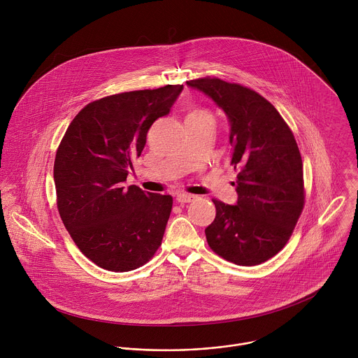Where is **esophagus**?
<instances>
[{"mask_svg": "<svg viewBox=\"0 0 358 358\" xmlns=\"http://www.w3.org/2000/svg\"><path fill=\"white\" fill-rule=\"evenodd\" d=\"M193 200H196V196L193 194H186V193H179L176 196V201L180 204H186V203H192Z\"/></svg>", "mask_w": 358, "mask_h": 358, "instance_id": "1", "label": "esophagus"}]
</instances>
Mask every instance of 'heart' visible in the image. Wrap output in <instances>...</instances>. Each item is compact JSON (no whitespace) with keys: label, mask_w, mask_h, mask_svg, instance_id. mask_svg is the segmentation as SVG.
Returning a JSON list of instances; mask_svg holds the SVG:
<instances>
[{"label":"heart","mask_w":358,"mask_h":358,"mask_svg":"<svg viewBox=\"0 0 358 358\" xmlns=\"http://www.w3.org/2000/svg\"><path fill=\"white\" fill-rule=\"evenodd\" d=\"M189 115H208L204 111H200V110H196V111H192Z\"/></svg>","instance_id":"heart-1"}]
</instances>
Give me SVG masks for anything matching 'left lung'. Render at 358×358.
I'll return each instance as SVG.
<instances>
[{"label":"left lung","mask_w":358,"mask_h":358,"mask_svg":"<svg viewBox=\"0 0 358 358\" xmlns=\"http://www.w3.org/2000/svg\"><path fill=\"white\" fill-rule=\"evenodd\" d=\"M210 98L230 124V165L238 171V200H213L215 220L205 229L213 252L240 266L278 254L305 204L303 164L292 131L275 107L255 91L219 78L186 83Z\"/></svg>","instance_id":"left-lung-1"}]
</instances>
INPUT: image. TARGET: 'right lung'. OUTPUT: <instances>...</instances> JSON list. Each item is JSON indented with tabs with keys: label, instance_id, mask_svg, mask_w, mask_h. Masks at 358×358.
Returning a JSON list of instances; mask_svg holds the SVG:
<instances>
[{
	"label": "right lung",
	"instance_id": "add662e5",
	"mask_svg": "<svg viewBox=\"0 0 358 358\" xmlns=\"http://www.w3.org/2000/svg\"><path fill=\"white\" fill-rule=\"evenodd\" d=\"M183 85L111 95L87 104L69 125L53 165L57 209L80 251L122 273L161 245L172 197L124 187L154 121L169 114Z\"/></svg>",
	"mask_w": 358,
	"mask_h": 358
}]
</instances>
